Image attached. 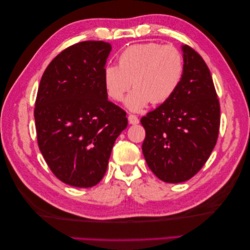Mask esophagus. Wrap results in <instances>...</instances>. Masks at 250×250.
Listing matches in <instances>:
<instances>
[{
	"instance_id": "34e87169",
	"label": "esophagus",
	"mask_w": 250,
	"mask_h": 250,
	"mask_svg": "<svg viewBox=\"0 0 250 250\" xmlns=\"http://www.w3.org/2000/svg\"><path fill=\"white\" fill-rule=\"evenodd\" d=\"M128 119H129V124L130 125H137L140 122L139 118H137L135 115H129Z\"/></svg>"
}]
</instances>
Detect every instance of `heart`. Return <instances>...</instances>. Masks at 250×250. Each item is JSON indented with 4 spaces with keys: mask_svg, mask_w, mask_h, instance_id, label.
I'll return each mask as SVG.
<instances>
[{
    "mask_svg": "<svg viewBox=\"0 0 250 250\" xmlns=\"http://www.w3.org/2000/svg\"><path fill=\"white\" fill-rule=\"evenodd\" d=\"M184 57L176 47L158 43L132 45L121 52L118 66L107 65L104 70V84L116 102L135 87L125 99L131 111H141L152 104H161L172 98L183 81Z\"/></svg>",
    "mask_w": 250,
    "mask_h": 250,
    "instance_id": "b5f03b06",
    "label": "heart"
}]
</instances>
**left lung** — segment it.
<instances>
[{
    "instance_id": "obj_1",
    "label": "left lung",
    "mask_w": 250,
    "mask_h": 250,
    "mask_svg": "<svg viewBox=\"0 0 250 250\" xmlns=\"http://www.w3.org/2000/svg\"><path fill=\"white\" fill-rule=\"evenodd\" d=\"M185 72L171 99L143 117V153L156 176L169 184L193 177L216 145L220 106L206 63L194 49L182 46Z\"/></svg>"
}]
</instances>
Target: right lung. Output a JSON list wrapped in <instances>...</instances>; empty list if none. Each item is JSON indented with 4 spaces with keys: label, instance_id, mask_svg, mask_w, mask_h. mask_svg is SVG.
<instances>
[{
    "label": "right lung",
    "instance_id": "obj_1",
    "mask_svg": "<svg viewBox=\"0 0 250 250\" xmlns=\"http://www.w3.org/2000/svg\"><path fill=\"white\" fill-rule=\"evenodd\" d=\"M111 45L86 41L47 66L37 91V143L51 172L73 187L103 178L115 141L128 125L125 111L107 99L105 64Z\"/></svg>",
    "mask_w": 250,
    "mask_h": 250
}]
</instances>
